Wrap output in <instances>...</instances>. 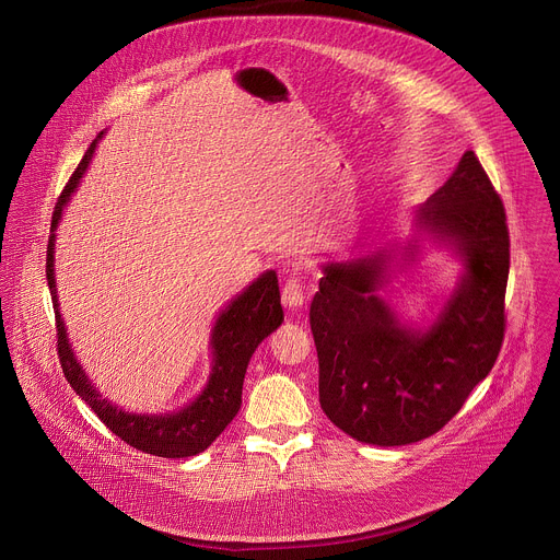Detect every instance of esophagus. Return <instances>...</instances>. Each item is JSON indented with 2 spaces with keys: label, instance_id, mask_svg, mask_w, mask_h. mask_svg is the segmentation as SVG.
<instances>
[{
  "label": "esophagus",
  "instance_id": "1",
  "mask_svg": "<svg viewBox=\"0 0 560 560\" xmlns=\"http://www.w3.org/2000/svg\"><path fill=\"white\" fill-rule=\"evenodd\" d=\"M281 301L288 310H296L303 305L305 301V288H303V281L299 277V272H292L285 283H283V292H281Z\"/></svg>",
  "mask_w": 560,
  "mask_h": 560
}]
</instances>
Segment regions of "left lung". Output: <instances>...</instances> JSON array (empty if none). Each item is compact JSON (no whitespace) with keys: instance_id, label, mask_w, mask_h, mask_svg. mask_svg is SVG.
<instances>
[{"instance_id":"left-lung-1","label":"left lung","mask_w":560,"mask_h":560,"mask_svg":"<svg viewBox=\"0 0 560 560\" xmlns=\"http://www.w3.org/2000/svg\"><path fill=\"white\" fill-rule=\"evenodd\" d=\"M417 217L465 261L432 328L401 326L376 294L385 279L383 253L328 261L310 305L318 404L361 443L408 445L436 434L490 374L505 337L508 217L471 150Z\"/></svg>"}]
</instances>
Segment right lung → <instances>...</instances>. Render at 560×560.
<instances>
[{
  "instance_id": "right-lung-1",
  "label": "right lung",
  "mask_w": 560,
  "mask_h": 560,
  "mask_svg": "<svg viewBox=\"0 0 560 560\" xmlns=\"http://www.w3.org/2000/svg\"><path fill=\"white\" fill-rule=\"evenodd\" d=\"M102 137V135H100ZM97 139L86 150L84 159L74 168L72 177L63 186L52 221H50V238L46 248V279L55 307V326H57V354L70 387L84 398L91 410L102 419V423L117 434L124 443L135 450H141L152 456L164 458H186L203 452L236 417L242 408V387L248 361L257 346L275 332L283 322L281 294L277 272L268 270L253 285H248L238 294L217 318L212 330V350L214 365L206 389L195 398L190 406L179 412L164 417H148V415H128L115 408L108 398H104L93 383L89 381L82 365L77 363L57 310V292H55V270H52V250H55V228L61 217V208L70 199L79 179L86 173L91 156L95 152Z\"/></svg>"
}]
</instances>
